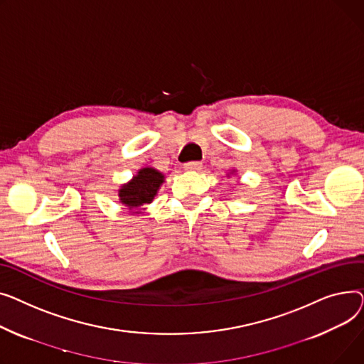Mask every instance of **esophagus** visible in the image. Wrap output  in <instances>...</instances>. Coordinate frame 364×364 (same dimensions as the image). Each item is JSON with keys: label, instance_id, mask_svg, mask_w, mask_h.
Wrapping results in <instances>:
<instances>
[{"label": "esophagus", "instance_id": "34e87169", "mask_svg": "<svg viewBox=\"0 0 364 364\" xmlns=\"http://www.w3.org/2000/svg\"><path fill=\"white\" fill-rule=\"evenodd\" d=\"M203 164L200 161H189L185 164V170H201Z\"/></svg>", "mask_w": 364, "mask_h": 364}]
</instances>
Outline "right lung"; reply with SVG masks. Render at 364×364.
<instances>
[{"mask_svg": "<svg viewBox=\"0 0 364 364\" xmlns=\"http://www.w3.org/2000/svg\"><path fill=\"white\" fill-rule=\"evenodd\" d=\"M163 182L164 175L161 172L153 167H144L138 170L132 181L124 183L119 189V200L129 210H136L154 200Z\"/></svg>", "mask_w": 364, "mask_h": 364, "instance_id": "1", "label": "right lung"}]
</instances>
